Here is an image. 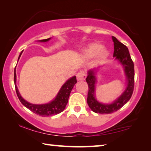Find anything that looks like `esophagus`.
<instances>
[{"mask_svg":"<svg viewBox=\"0 0 151 151\" xmlns=\"http://www.w3.org/2000/svg\"><path fill=\"white\" fill-rule=\"evenodd\" d=\"M86 78V73L84 70H81L76 74V78L78 81H84Z\"/></svg>","mask_w":151,"mask_h":151,"instance_id":"1","label":"esophagus"}]
</instances>
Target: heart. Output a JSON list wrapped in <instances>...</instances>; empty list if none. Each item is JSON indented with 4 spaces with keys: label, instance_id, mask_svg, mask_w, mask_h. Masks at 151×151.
Returning <instances> with one entry per match:
<instances>
[{
    "label": "heart",
    "instance_id": "1",
    "mask_svg": "<svg viewBox=\"0 0 151 151\" xmlns=\"http://www.w3.org/2000/svg\"><path fill=\"white\" fill-rule=\"evenodd\" d=\"M83 56L87 58H92L96 56L97 60L101 61L106 57L108 54L107 50L101 47V45L98 43H92L84 48L82 50Z\"/></svg>",
    "mask_w": 151,
    "mask_h": 151
}]
</instances>
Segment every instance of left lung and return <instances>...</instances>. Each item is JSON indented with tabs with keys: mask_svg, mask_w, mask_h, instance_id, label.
Instances as JSON below:
<instances>
[{
	"mask_svg": "<svg viewBox=\"0 0 151 151\" xmlns=\"http://www.w3.org/2000/svg\"><path fill=\"white\" fill-rule=\"evenodd\" d=\"M112 40L114 43V57L115 58V59L119 60L122 65L124 66L128 81L127 87L121 97H119L114 103L110 104L100 103L96 100L95 97V84L96 81L95 70H89L88 76L86 79L89 88L87 102L89 107L95 113L108 114L117 111L130 100L133 93L134 88V62L131 59L129 49L126 45L119 41L114 36H112Z\"/></svg>",
	"mask_w": 151,
	"mask_h": 151,
	"instance_id": "obj_1",
	"label": "left lung"
}]
</instances>
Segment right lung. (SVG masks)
<instances>
[{
	"label": "right lung",
	"instance_id": "add662e5",
	"mask_svg": "<svg viewBox=\"0 0 151 151\" xmlns=\"http://www.w3.org/2000/svg\"><path fill=\"white\" fill-rule=\"evenodd\" d=\"M50 38H48L45 40H40L41 42H45V41H49ZM22 52H21L20 55L19 56L18 60L20 58ZM16 82V73H15V67L14 69V83L15 84ZM77 82L76 81V76H73V77L69 79L65 84L63 85L62 88L58 93V94L56 96L54 101L49 102L48 104H30L27 101H24L23 99L21 97V95L19 94V92L18 91V89L17 88V86L15 85V91L16 93H17V97L19 99V101L21 103L23 104L25 107L29 109L30 111L34 112L38 115L42 117H46V116H50V115H54L58 114H60L61 112L63 111L64 109H65L66 105L68 102V99L69 95L70 93L73 88L74 86Z\"/></svg>",
	"mask_w": 151,
	"mask_h": 151
}]
</instances>
